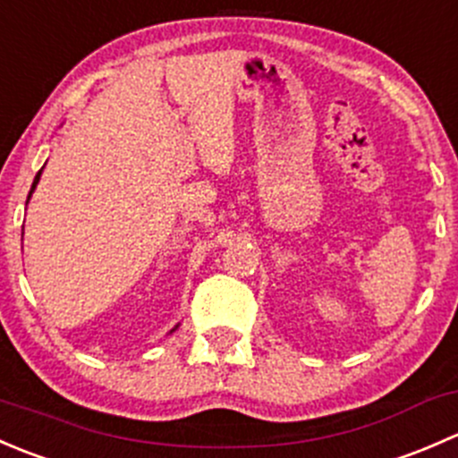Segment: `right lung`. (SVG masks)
<instances>
[{
    "label": "right lung",
    "mask_w": 458,
    "mask_h": 458,
    "mask_svg": "<svg viewBox=\"0 0 458 458\" xmlns=\"http://www.w3.org/2000/svg\"><path fill=\"white\" fill-rule=\"evenodd\" d=\"M41 170H44V168H41ZM41 170H39V173H37V174H35V182H32V188H30V192H29V199H30L32 191H35V188H37V183H39V177H41ZM26 203H29V201H26Z\"/></svg>",
    "instance_id": "obj_1"
}]
</instances>
